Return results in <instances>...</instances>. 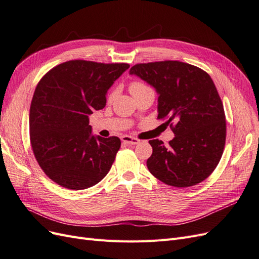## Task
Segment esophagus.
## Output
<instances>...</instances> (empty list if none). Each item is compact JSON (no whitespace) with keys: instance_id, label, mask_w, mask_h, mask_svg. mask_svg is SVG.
<instances>
[{"instance_id":"34e87169","label":"esophagus","mask_w":259,"mask_h":259,"mask_svg":"<svg viewBox=\"0 0 259 259\" xmlns=\"http://www.w3.org/2000/svg\"><path fill=\"white\" fill-rule=\"evenodd\" d=\"M121 140L123 143H126L128 145H137L140 143V140L138 138H135V137H132V136H128V135H124L121 137Z\"/></svg>"}]
</instances>
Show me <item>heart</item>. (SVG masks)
I'll list each match as a JSON object with an SVG mask.
<instances>
[{
	"label": "heart",
	"instance_id": "heart-1",
	"mask_svg": "<svg viewBox=\"0 0 259 259\" xmlns=\"http://www.w3.org/2000/svg\"><path fill=\"white\" fill-rule=\"evenodd\" d=\"M145 84H143V83H140V82H132L131 84H130V88H128V90H130V92L131 93H133L134 91H137V90H139V89H143V88H145Z\"/></svg>",
	"mask_w": 259,
	"mask_h": 259
}]
</instances>
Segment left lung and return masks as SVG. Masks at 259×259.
<instances>
[{"mask_svg": "<svg viewBox=\"0 0 259 259\" xmlns=\"http://www.w3.org/2000/svg\"><path fill=\"white\" fill-rule=\"evenodd\" d=\"M159 94L158 119L175 137L164 146L152 139L149 171L162 183L186 188L206 179L221 161L226 143L223 101L208 73L176 60L137 64L130 70Z\"/></svg>", "mask_w": 259, "mask_h": 259, "instance_id": "1", "label": "left lung"}]
</instances>
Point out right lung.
<instances>
[{
  "mask_svg": "<svg viewBox=\"0 0 259 259\" xmlns=\"http://www.w3.org/2000/svg\"><path fill=\"white\" fill-rule=\"evenodd\" d=\"M128 68L70 60L37 83L30 106V143L38 165L54 183L82 190L110 170L121 140L92 135L89 115L105 108L107 91Z\"/></svg>",
  "mask_w": 259,
  "mask_h": 259,
  "instance_id": "add662e5",
  "label": "right lung"
}]
</instances>
